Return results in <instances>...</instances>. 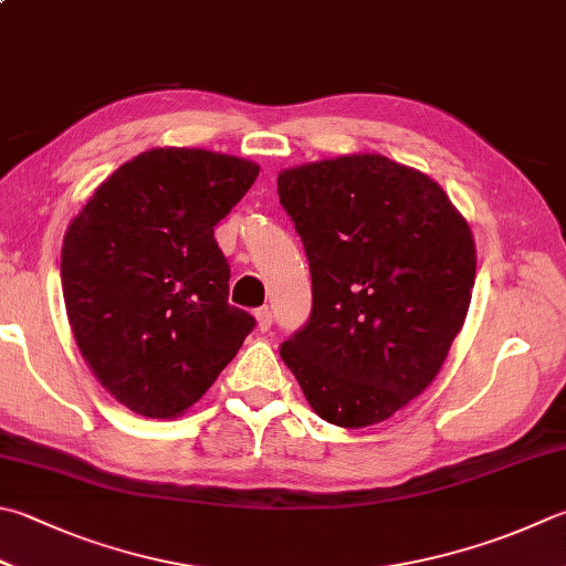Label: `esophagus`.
<instances>
[{
    "mask_svg": "<svg viewBox=\"0 0 566 566\" xmlns=\"http://www.w3.org/2000/svg\"><path fill=\"white\" fill-rule=\"evenodd\" d=\"M253 315H255V323H259L261 333H265V329H271V325H273V313L269 311V307H259V311H255Z\"/></svg>",
    "mask_w": 566,
    "mask_h": 566,
    "instance_id": "esophagus-1",
    "label": "esophagus"
}]
</instances>
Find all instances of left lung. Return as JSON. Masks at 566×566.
<instances>
[{"label": "left lung", "instance_id": "left-lung-1", "mask_svg": "<svg viewBox=\"0 0 566 566\" xmlns=\"http://www.w3.org/2000/svg\"><path fill=\"white\" fill-rule=\"evenodd\" d=\"M279 197L313 279L311 319L281 357L319 419L387 421L436 379L465 323L471 227L439 182L384 155L283 169Z\"/></svg>", "mask_w": 566, "mask_h": 566}]
</instances>
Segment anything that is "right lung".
Instances as JSON below:
<instances>
[{
	"instance_id": "right-lung-1",
	"label": "right lung",
	"mask_w": 566,
	"mask_h": 566,
	"mask_svg": "<svg viewBox=\"0 0 566 566\" xmlns=\"http://www.w3.org/2000/svg\"><path fill=\"white\" fill-rule=\"evenodd\" d=\"M251 159L155 147L115 169L63 237L61 285L83 359L147 419H177L255 319L229 305L214 227L259 177Z\"/></svg>"
}]
</instances>
